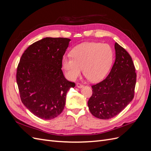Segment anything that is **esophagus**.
Returning <instances> with one entry per match:
<instances>
[{"mask_svg":"<svg viewBox=\"0 0 151 151\" xmlns=\"http://www.w3.org/2000/svg\"><path fill=\"white\" fill-rule=\"evenodd\" d=\"M76 86H77V88H82L84 86L83 84H81V83H77Z\"/></svg>","mask_w":151,"mask_h":151,"instance_id":"34e87169","label":"esophagus"}]
</instances>
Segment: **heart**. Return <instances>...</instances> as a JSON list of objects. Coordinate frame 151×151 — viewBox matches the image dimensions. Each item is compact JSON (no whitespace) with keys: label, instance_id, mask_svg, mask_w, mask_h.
I'll return each mask as SVG.
<instances>
[{"label":"heart","instance_id":"1","mask_svg":"<svg viewBox=\"0 0 151 151\" xmlns=\"http://www.w3.org/2000/svg\"><path fill=\"white\" fill-rule=\"evenodd\" d=\"M113 53L107 44L87 42L76 47L71 56L63 57L62 66L70 80L78 77L83 68L84 74L91 82L102 80L111 66Z\"/></svg>","mask_w":151,"mask_h":151}]
</instances>
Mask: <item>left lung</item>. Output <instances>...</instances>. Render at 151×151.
Here are the masks:
<instances>
[{"label":"left lung","mask_w":151,"mask_h":151,"mask_svg":"<svg viewBox=\"0 0 151 151\" xmlns=\"http://www.w3.org/2000/svg\"><path fill=\"white\" fill-rule=\"evenodd\" d=\"M115 61L106 79L92 86L88 105L91 114L107 120L118 115L134 97L136 72L132 57L117 43Z\"/></svg>","instance_id":"left-lung-1"}]
</instances>
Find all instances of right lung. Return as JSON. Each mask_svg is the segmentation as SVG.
Masks as SVG:
<instances>
[{
	"mask_svg": "<svg viewBox=\"0 0 151 151\" xmlns=\"http://www.w3.org/2000/svg\"><path fill=\"white\" fill-rule=\"evenodd\" d=\"M70 41L50 37L39 40L25 50L18 64L16 81L21 101L42 119L60 115L67 91L76 86L65 78L61 69Z\"/></svg>",
	"mask_w": 151,
	"mask_h": 151,
	"instance_id": "1",
	"label": "right lung"
}]
</instances>
